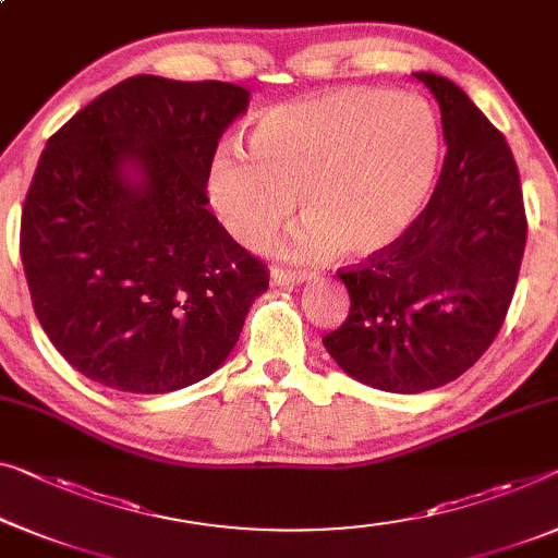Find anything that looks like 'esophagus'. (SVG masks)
I'll return each instance as SVG.
<instances>
[{"label": "esophagus", "instance_id": "1", "mask_svg": "<svg viewBox=\"0 0 558 558\" xmlns=\"http://www.w3.org/2000/svg\"><path fill=\"white\" fill-rule=\"evenodd\" d=\"M270 280L276 286H298V282L307 280L305 272L301 270H286V268H270Z\"/></svg>", "mask_w": 558, "mask_h": 558}]
</instances>
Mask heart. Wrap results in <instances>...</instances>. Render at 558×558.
<instances>
[{"instance_id": "b5f03b06", "label": "heart", "mask_w": 558, "mask_h": 558, "mask_svg": "<svg viewBox=\"0 0 558 558\" xmlns=\"http://www.w3.org/2000/svg\"><path fill=\"white\" fill-rule=\"evenodd\" d=\"M440 124L421 97L345 87L265 112L251 132V157L220 147L207 195L222 226L263 247L301 205L303 222L286 245L293 257L338 251L376 257L409 232L434 193Z\"/></svg>"}]
</instances>
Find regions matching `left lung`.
<instances>
[{"label":"left lung","mask_w":558,"mask_h":558,"mask_svg":"<svg viewBox=\"0 0 558 558\" xmlns=\"http://www.w3.org/2000/svg\"><path fill=\"white\" fill-rule=\"evenodd\" d=\"M436 97L446 157L415 226L359 268L340 270L351 311L323 338L348 376L388 393L451 384L494 343L526 247V213L506 137L469 95L413 72Z\"/></svg>","instance_id":"8db88e82"}]
</instances>
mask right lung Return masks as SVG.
I'll return each mask as SVG.
<instances>
[{"label":"right lung","instance_id":"obj_1","mask_svg":"<svg viewBox=\"0 0 558 558\" xmlns=\"http://www.w3.org/2000/svg\"><path fill=\"white\" fill-rule=\"evenodd\" d=\"M251 93L137 74L49 137L20 253L41 328L95 384L170 393L218 371L268 270L207 210V172Z\"/></svg>","mask_w":558,"mask_h":558}]
</instances>
